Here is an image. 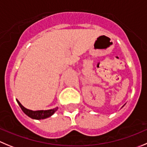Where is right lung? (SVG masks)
Returning a JSON list of instances; mask_svg holds the SVG:
<instances>
[{
	"label": "right lung",
	"mask_w": 147,
	"mask_h": 147,
	"mask_svg": "<svg viewBox=\"0 0 147 147\" xmlns=\"http://www.w3.org/2000/svg\"><path fill=\"white\" fill-rule=\"evenodd\" d=\"M17 103L19 104L20 107H21L22 110L24 112V114L28 116V117H31L32 119H35V120H41V119H46L48 117H51V115L54 114V112L58 109V107H56L54 109H49V110H37V111H32L30 109H27L24 107H23L21 105V103L20 101L16 100Z\"/></svg>",
	"instance_id": "right-lung-1"
}]
</instances>
